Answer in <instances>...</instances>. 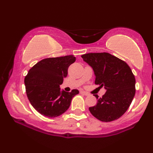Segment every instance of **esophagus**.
Wrapping results in <instances>:
<instances>
[{"label": "esophagus", "instance_id": "obj_1", "mask_svg": "<svg viewBox=\"0 0 153 153\" xmlns=\"http://www.w3.org/2000/svg\"><path fill=\"white\" fill-rule=\"evenodd\" d=\"M80 94L84 95V96H88V93L86 92V91H82V90L80 91Z\"/></svg>", "mask_w": 153, "mask_h": 153}]
</instances>
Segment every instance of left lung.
<instances>
[{
	"mask_svg": "<svg viewBox=\"0 0 153 153\" xmlns=\"http://www.w3.org/2000/svg\"><path fill=\"white\" fill-rule=\"evenodd\" d=\"M96 75L95 84L104 86L105 94L96 105L89 108L95 117L105 122L121 117L129 108L135 96L136 79L124 61L108 53H91L81 55Z\"/></svg>",
	"mask_w": 153,
	"mask_h": 153,
	"instance_id": "left-lung-1",
	"label": "left lung"
}]
</instances>
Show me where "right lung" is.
I'll list each match as a JSON object with an SVG mask.
<instances>
[{
  "label": "right lung",
  "instance_id": "obj_1",
  "mask_svg": "<svg viewBox=\"0 0 153 153\" xmlns=\"http://www.w3.org/2000/svg\"><path fill=\"white\" fill-rule=\"evenodd\" d=\"M75 60L74 55L49 57L29 69L25 78L26 93L31 105L42 115L51 118L61 115L79 94L76 89L66 92L59 88L67 76L69 65Z\"/></svg>",
  "mask_w": 153,
  "mask_h": 153
}]
</instances>
